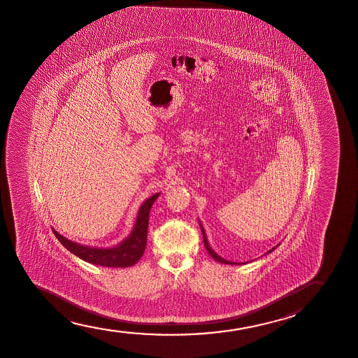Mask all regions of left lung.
Masks as SVG:
<instances>
[{
    "instance_id": "obj_1",
    "label": "left lung",
    "mask_w": 358,
    "mask_h": 358,
    "mask_svg": "<svg viewBox=\"0 0 358 358\" xmlns=\"http://www.w3.org/2000/svg\"><path fill=\"white\" fill-rule=\"evenodd\" d=\"M199 225H201V224H199ZM201 232H203V237H204V245H206V250H208V253H209V255H210L211 257H213V258H214V259L216 260V262H219V263H224V264H237V263H234V262H229V260L224 259V258H222V257H220V255H216L215 252H214V250H213L210 245H209V243H208V238H206V231H204V227H203V226L201 225ZM278 245H276V247H278ZM276 247H274V248H271V250H270L269 252H266L265 255H268V253H270V252H273V250H274L275 248H276Z\"/></svg>"
}]
</instances>
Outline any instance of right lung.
I'll use <instances>...</instances> for the list:
<instances>
[{"label":"right lung","instance_id":"add662e5","mask_svg":"<svg viewBox=\"0 0 358 358\" xmlns=\"http://www.w3.org/2000/svg\"><path fill=\"white\" fill-rule=\"evenodd\" d=\"M159 193L148 198L138 211L137 220L133 226L131 235L123 240L120 245L113 248H95L88 245H79L77 242L69 240L57 231H54L56 238L64 245V248L77 255L80 259L92 264L108 266V268H128L136 264L142 258L147 247V232L149 225V213L152 203L157 201Z\"/></svg>","mask_w":358,"mask_h":358}]
</instances>
